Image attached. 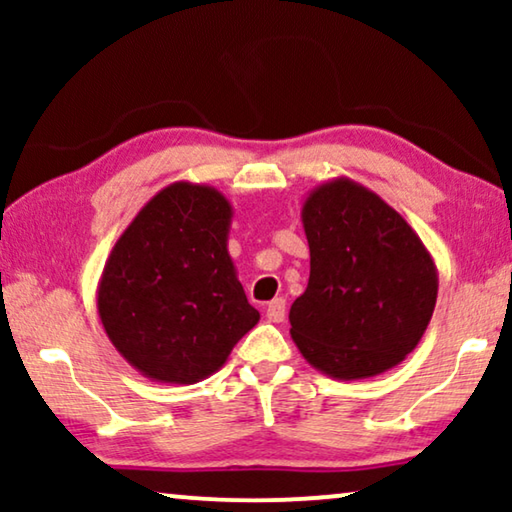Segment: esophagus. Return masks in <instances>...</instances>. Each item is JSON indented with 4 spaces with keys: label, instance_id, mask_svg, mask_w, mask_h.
I'll list each match as a JSON object with an SVG mask.
<instances>
[{
    "label": "esophagus",
    "instance_id": "34e87169",
    "mask_svg": "<svg viewBox=\"0 0 512 512\" xmlns=\"http://www.w3.org/2000/svg\"><path fill=\"white\" fill-rule=\"evenodd\" d=\"M284 314H286L284 298H275L268 305V310H265V317H268V321H272V324H279V321H284Z\"/></svg>",
    "mask_w": 512,
    "mask_h": 512
}]
</instances>
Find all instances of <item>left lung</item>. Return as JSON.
Masks as SVG:
<instances>
[{
	"label": "left lung",
	"mask_w": 512,
	"mask_h": 512,
	"mask_svg": "<svg viewBox=\"0 0 512 512\" xmlns=\"http://www.w3.org/2000/svg\"><path fill=\"white\" fill-rule=\"evenodd\" d=\"M300 216L310 282L289 312L293 342L333 380L387 373L436 310L433 256L394 207L349 177L312 188Z\"/></svg>",
	"instance_id": "8db88e82"
}]
</instances>
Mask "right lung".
Returning <instances> with one entry per match:
<instances>
[{"instance_id":"add662e5","label":"right lung","mask_w":512,"mask_h":512,"mask_svg":"<svg viewBox=\"0 0 512 512\" xmlns=\"http://www.w3.org/2000/svg\"><path fill=\"white\" fill-rule=\"evenodd\" d=\"M233 205L214 186L174 181L118 237L97 284V314L144 377L195 384L223 368L261 314L228 254Z\"/></svg>"}]
</instances>
